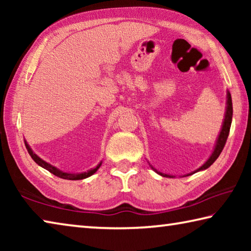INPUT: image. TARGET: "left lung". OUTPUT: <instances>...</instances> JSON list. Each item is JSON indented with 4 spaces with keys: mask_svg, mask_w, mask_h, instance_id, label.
<instances>
[{
    "mask_svg": "<svg viewBox=\"0 0 251 251\" xmlns=\"http://www.w3.org/2000/svg\"><path fill=\"white\" fill-rule=\"evenodd\" d=\"M231 120H232V101H231V95L230 93L228 92L227 94V109H226V115H225V121H224V124H223V128L222 131H220V134L218 136V139H217V143H216V147L214 150V152H212L211 156L209 157V159H208L205 164L202 165L201 168H198L196 172L199 171H202V169H207L208 167L210 166V165L214 164V161L218 158L220 152L223 151L225 145H226V142H227V138H228V135H229V130H230V126H231ZM156 173H158L154 169ZM195 172V173H196ZM159 175L164 176V177H173V176H169L166 175V174H163V173H158ZM194 174V173H193ZM192 175V174H190Z\"/></svg>",
    "mask_w": 251,
    "mask_h": 251,
    "instance_id": "obj_1",
    "label": "left lung"
}]
</instances>
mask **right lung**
I'll return each instance as SVG.
<instances>
[{
    "label": "right lung",
    "instance_id": "obj_1",
    "mask_svg": "<svg viewBox=\"0 0 251 251\" xmlns=\"http://www.w3.org/2000/svg\"><path fill=\"white\" fill-rule=\"evenodd\" d=\"M25 146H26V150H27V151H28V154L31 155L33 160L35 161V163H36L37 165H40L41 167H43V168L46 169V171H49L50 173H52L53 175L57 176V177H59V178H63V179H69V180L84 179V178H87V177L92 176L93 174H94V173L97 171V169H99V168L100 167V165H101V163H100L94 169H91V171L85 172V173H80V174H69V173H64V172H62V171H59V169H57V168H55L54 166H52V165L48 164V163H46V161H44L43 159H41L39 156L34 154V152L32 151V150H31V148H29V146L27 145L26 143H25Z\"/></svg>",
    "mask_w": 251,
    "mask_h": 251
}]
</instances>
